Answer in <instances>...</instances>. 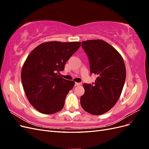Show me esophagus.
Here are the masks:
<instances>
[{"instance_id":"34e87169","label":"esophagus","mask_w":149,"mask_h":149,"mask_svg":"<svg viewBox=\"0 0 149 149\" xmlns=\"http://www.w3.org/2000/svg\"><path fill=\"white\" fill-rule=\"evenodd\" d=\"M81 83H75V86H79V85H81Z\"/></svg>"}]
</instances>
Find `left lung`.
I'll return each instance as SVG.
<instances>
[{"label":"left lung","mask_w":149,"mask_h":149,"mask_svg":"<svg viewBox=\"0 0 149 149\" xmlns=\"http://www.w3.org/2000/svg\"><path fill=\"white\" fill-rule=\"evenodd\" d=\"M81 47L88 57L91 74L97 78L95 83L83 84L81 105L90 114L101 115L109 111L120 96L126 77L124 62L119 52L102 40L82 42Z\"/></svg>","instance_id":"obj_1"}]
</instances>
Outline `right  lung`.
Returning <instances> with one entry per match:
<instances>
[{
    "label": "right lung",
    "instance_id": "add662e5",
    "mask_svg": "<svg viewBox=\"0 0 149 149\" xmlns=\"http://www.w3.org/2000/svg\"><path fill=\"white\" fill-rule=\"evenodd\" d=\"M81 42L43 43L29 54L22 67L21 79L30 103L45 114L61 111L73 81L60 78L66 62L78 50Z\"/></svg>",
    "mask_w": 149,
    "mask_h": 149
}]
</instances>
